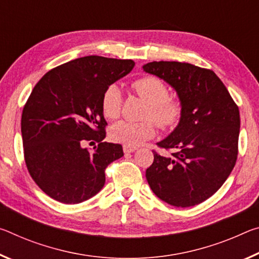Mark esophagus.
Masks as SVG:
<instances>
[{
    "instance_id": "obj_1",
    "label": "esophagus",
    "mask_w": 259,
    "mask_h": 259,
    "mask_svg": "<svg viewBox=\"0 0 259 259\" xmlns=\"http://www.w3.org/2000/svg\"><path fill=\"white\" fill-rule=\"evenodd\" d=\"M137 150V147L135 146H123V151H124V153H133V152H135Z\"/></svg>"
}]
</instances>
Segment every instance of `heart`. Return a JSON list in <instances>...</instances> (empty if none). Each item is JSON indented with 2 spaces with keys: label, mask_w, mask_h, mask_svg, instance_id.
<instances>
[{
  "label": "heart",
  "mask_w": 259,
  "mask_h": 259,
  "mask_svg": "<svg viewBox=\"0 0 259 259\" xmlns=\"http://www.w3.org/2000/svg\"><path fill=\"white\" fill-rule=\"evenodd\" d=\"M133 88L149 107L145 118H152L162 130H173L180 124L183 105L180 99L169 97L167 85L153 76H144L133 83ZM122 93L117 85L112 84L101 98V109L106 117L116 118L121 113ZM155 136V124L151 120L143 122L118 121L110 126L109 137L125 146H138Z\"/></svg>",
  "instance_id": "obj_1"
}]
</instances>
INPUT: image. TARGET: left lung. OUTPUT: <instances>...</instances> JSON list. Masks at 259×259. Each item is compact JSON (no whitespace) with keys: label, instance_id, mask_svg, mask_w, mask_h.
Returning <instances> with one entry per match:
<instances>
[{"label":"left lung","instance_id":"obj_1","mask_svg":"<svg viewBox=\"0 0 259 259\" xmlns=\"http://www.w3.org/2000/svg\"><path fill=\"white\" fill-rule=\"evenodd\" d=\"M145 72L167 81L183 105L180 124L153 151L146 180L155 196L178 207L195 206L215 194L237 159L240 112L220 78L210 69L160 61Z\"/></svg>","mask_w":259,"mask_h":259}]
</instances>
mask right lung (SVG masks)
Here are the masks:
<instances>
[{
	"mask_svg": "<svg viewBox=\"0 0 259 259\" xmlns=\"http://www.w3.org/2000/svg\"><path fill=\"white\" fill-rule=\"evenodd\" d=\"M134 65L133 60L79 57L49 70L34 86L22 114L24 159L36 186L53 199L78 204L105 186V169L123 150L102 142L107 122L101 98ZM86 142L98 146L90 151Z\"/></svg>",
	"mask_w": 259,
	"mask_h": 259,
	"instance_id": "right-lung-1",
	"label": "right lung"
}]
</instances>
